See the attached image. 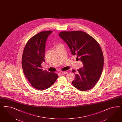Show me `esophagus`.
Listing matches in <instances>:
<instances>
[{
    "mask_svg": "<svg viewBox=\"0 0 122 122\" xmlns=\"http://www.w3.org/2000/svg\"><path fill=\"white\" fill-rule=\"evenodd\" d=\"M67 72H66V71H64V72H61V74H62V75H65V74H66L67 73Z\"/></svg>",
    "mask_w": 122,
    "mask_h": 122,
    "instance_id": "obj_1",
    "label": "esophagus"
}]
</instances>
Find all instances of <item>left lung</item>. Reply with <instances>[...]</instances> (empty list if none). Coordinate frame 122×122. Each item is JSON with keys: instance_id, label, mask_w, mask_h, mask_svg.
<instances>
[{"instance_id": "8db88e82", "label": "left lung", "mask_w": 122, "mask_h": 122, "mask_svg": "<svg viewBox=\"0 0 122 122\" xmlns=\"http://www.w3.org/2000/svg\"><path fill=\"white\" fill-rule=\"evenodd\" d=\"M59 36L68 45L72 54L76 55L84 65L76 71L72 70L76 73L73 85L82 91L90 89L99 81L103 69V53L99 44L82 31L61 32Z\"/></svg>"}]
</instances>
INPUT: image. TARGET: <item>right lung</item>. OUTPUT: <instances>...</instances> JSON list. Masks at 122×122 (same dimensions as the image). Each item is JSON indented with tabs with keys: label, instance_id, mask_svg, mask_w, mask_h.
Returning <instances> with one entry per match:
<instances>
[{
	"label": "right lung",
	"instance_id": "add662e5",
	"mask_svg": "<svg viewBox=\"0 0 122 122\" xmlns=\"http://www.w3.org/2000/svg\"><path fill=\"white\" fill-rule=\"evenodd\" d=\"M52 31H42L31 38L25 46L22 56V65L25 77L34 87L44 90L55 82L58 75L43 70L46 42Z\"/></svg>",
	"mask_w": 122,
	"mask_h": 122
}]
</instances>
